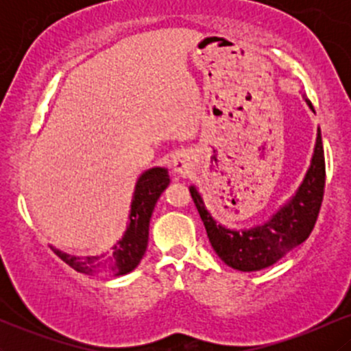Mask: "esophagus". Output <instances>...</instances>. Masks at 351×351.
<instances>
[{"label": "esophagus", "instance_id": "1", "mask_svg": "<svg viewBox=\"0 0 351 351\" xmlns=\"http://www.w3.org/2000/svg\"><path fill=\"white\" fill-rule=\"evenodd\" d=\"M173 170L178 175L184 176L193 170V156L188 152H181L173 158Z\"/></svg>", "mask_w": 351, "mask_h": 351}]
</instances>
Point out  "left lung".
Listing matches in <instances>:
<instances>
[{"instance_id":"left-lung-1","label":"left lung","mask_w":351,"mask_h":351,"mask_svg":"<svg viewBox=\"0 0 351 351\" xmlns=\"http://www.w3.org/2000/svg\"><path fill=\"white\" fill-rule=\"evenodd\" d=\"M305 102L313 110L310 100L305 99ZM324 191L325 155L320 130L317 134L312 163L295 196L263 226L234 231V229H226L221 224H216L208 209L204 208L196 188H189L213 249L229 267L243 272L269 267L304 243L317 223L322 201H324Z\"/></svg>"}]
</instances>
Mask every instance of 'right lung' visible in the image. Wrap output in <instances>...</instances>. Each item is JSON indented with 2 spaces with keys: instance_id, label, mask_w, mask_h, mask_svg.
I'll return each instance as SVG.
<instances>
[{
  "instance_id": "right-lung-1",
  "label": "right lung",
  "mask_w": 351,
  "mask_h": 351,
  "mask_svg": "<svg viewBox=\"0 0 351 351\" xmlns=\"http://www.w3.org/2000/svg\"><path fill=\"white\" fill-rule=\"evenodd\" d=\"M170 183L165 168H152L140 176L132 199L130 223L125 236L112 247V252L100 256L75 257L54 249L60 259L74 271L87 276H123L132 272L142 261L148 244V226L156 201Z\"/></svg>"
}]
</instances>
